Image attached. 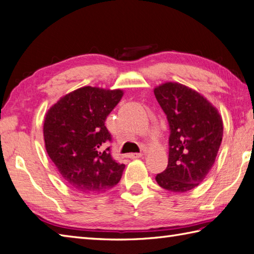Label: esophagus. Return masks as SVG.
<instances>
[{
    "label": "esophagus",
    "mask_w": 254,
    "mask_h": 254,
    "mask_svg": "<svg viewBox=\"0 0 254 254\" xmlns=\"http://www.w3.org/2000/svg\"><path fill=\"white\" fill-rule=\"evenodd\" d=\"M142 156H143L142 153H131V154H128V155H127V157L132 158V160H134V158H140Z\"/></svg>",
    "instance_id": "34e87169"
}]
</instances>
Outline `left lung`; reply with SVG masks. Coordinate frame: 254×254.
Segmentation results:
<instances>
[{"label": "left lung", "mask_w": 254, "mask_h": 254, "mask_svg": "<svg viewBox=\"0 0 254 254\" xmlns=\"http://www.w3.org/2000/svg\"><path fill=\"white\" fill-rule=\"evenodd\" d=\"M154 94L171 131L167 167L155 180L168 191L191 190L216 161L223 133L221 116L205 97L182 83H162Z\"/></svg>", "instance_id": "obj_1"}]
</instances>
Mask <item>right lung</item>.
<instances>
[{
	"mask_svg": "<svg viewBox=\"0 0 254 254\" xmlns=\"http://www.w3.org/2000/svg\"><path fill=\"white\" fill-rule=\"evenodd\" d=\"M123 91L82 87L59 99L47 111L44 140L48 156L73 190L100 193L120 182L126 165L111 156L107 117Z\"/></svg>",
	"mask_w": 254,
	"mask_h": 254,
	"instance_id": "1",
	"label": "right lung"
}]
</instances>
